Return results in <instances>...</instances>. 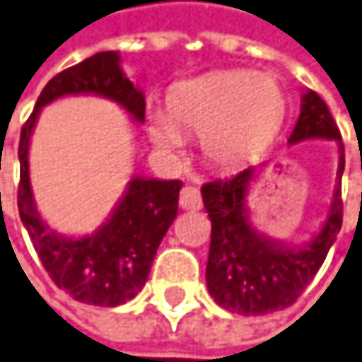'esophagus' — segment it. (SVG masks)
Segmentation results:
<instances>
[{"mask_svg":"<svg viewBox=\"0 0 362 362\" xmlns=\"http://www.w3.org/2000/svg\"><path fill=\"white\" fill-rule=\"evenodd\" d=\"M180 206L184 211H199L202 206V199L199 188H194V186H184L180 192Z\"/></svg>","mask_w":362,"mask_h":362,"instance_id":"obj_1","label":"esophagus"}]
</instances>
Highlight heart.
Returning a JSON list of instances; mask_svg holds the SVG:
<instances>
[{
  "instance_id": "b5f03b06",
  "label": "heart",
  "mask_w": 362,
  "mask_h": 362,
  "mask_svg": "<svg viewBox=\"0 0 362 362\" xmlns=\"http://www.w3.org/2000/svg\"><path fill=\"white\" fill-rule=\"evenodd\" d=\"M170 115L149 117V137L161 153L178 158L186 133H199L202 156L219 168L256 158L287 117V94L268 74L217 71L178 83Z\"/></svg>"
}]
</instances>
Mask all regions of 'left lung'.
Returning <instances> with one entry per match:
<instances>
[{
    "mask_svg": "<svg viewBox=\"0 0 362 362\" xmlns=\"http://www.w3.org/2000/svg\"><path fill=\"white\" fill-rule=\"evenodd\" d=\"M308 139L336 141L340 151L328 217L309 242L291 245L268 238L252 225L245 197L258 168H245L233 178L209 182L201 188L211 219L206 287L221 308L233 313L264 315L293 305L324 264L342 227L344 145L326 102L313 90L301 96V115L288 143Z\"/></svg>",
    "mask_w": 362,
    "mask_h": 362,
    "instance_id": "obj_1",
    "label": "left lung"
}]
</instances>
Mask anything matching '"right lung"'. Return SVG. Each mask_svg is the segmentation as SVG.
<instances>
[{"mask_svg": "<svg viewBox=\"0 0 362 362\" xmlns=\"http://www.w3.org/2000/svg\"><path fill=\"white\" fill-rule=\"evenodd\" d=\"M75 94H94L117 102L133 120H145V96L124 75L117 51H104L57 74L36 100L20 133L18 211L34 250L59 288L75 301L117 308L145 287L161 240L178 213L180 180L133 176L112 215L94 233L71 238L42 221L30 186L28 147L42 106Z\"/></svg>", "mask_w": 362, "mask_h": 362, "instance_id": "obj_1", "label": "right lung"}]
</instances>
